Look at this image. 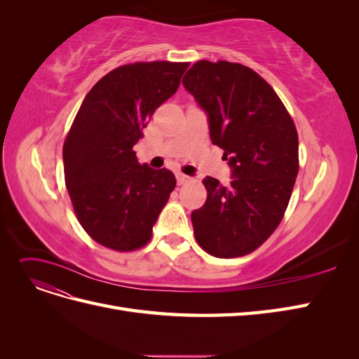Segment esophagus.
Masks as SVG:
<instances>
[{"mask_svg":"<svg viewBox=\"0 0 359 359\" xmlns=\"http://www.w3.org/2000/svg\"><path fill=\"white\" fill-rule=\"evenodd\" d=\"M189 180L190 178L187 175H184V173H177V181H178L180 186H181V184H186Z\"/></svg>","mask_w":359,"mask_h":359,"instance_id":"1","label":"esophagus"}]
</instances>
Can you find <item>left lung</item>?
Listing matches in <instances>:
<instances>
[{
    "label": "left lung",
    "instance_id": "8db88e82",
    "mask_svg": "<svg viewBox=\"0 0 359 359\" xmlns=\"http://www.w3.org/2000/svg\"><path fill=\"white\" fill-rule=\"evenodd\" d=\"M182 85L208 116L211 142L232 170L229 186L206 177L194 238L215 257L255 252L280 224L298 175V133L285 104L243 64L198 61Z\"/></svg>",
    "mask_w": 359,
    "mask_h": 359
}]
</instances>
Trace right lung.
Instances as JSON below:
<instances>
[{
  "label": "right lung",
  "instance_id": "right-lung-1",
  "mask_svg": "<svg viewBox=\"0 0 359 359\" xmlns=\"http://www.w3.org/2000/svg\"><path fill=\"white\" fill-rule=\"evenodd\" d=\"M189 62H135L97 82L62 147L64 178L79 223L94 241L144 247L172 190L173 173L140 165L135 144L157 107L177 93Z\"/></svg>",
  "mask_w": 359,
  "mask_h": 359
}]
</instances>
